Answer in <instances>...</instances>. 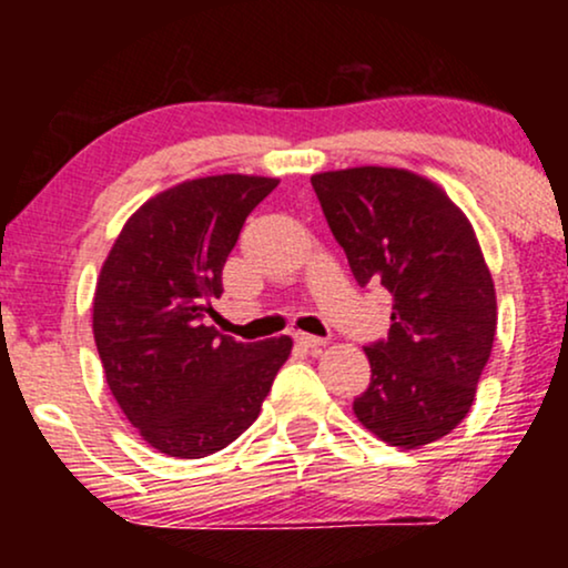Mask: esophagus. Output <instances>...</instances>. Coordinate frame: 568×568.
<instances>
[{
    "label": "esophagus",
    "instance_id": "34e87169",
    "mask_svg": "<svg viewBox=\"0 0 568 568\" xmlns=\"http://www.w3.org/2000/svg\"><path fill=\"white\" fill-rule=\"evenodd\" d=\"M296 342L304 344L306 349L317 352L321 347H325V338L323 336H312V334H296Z\"/></svg>",
    "mask_w": 568,
    "mask_h": 568
}]
</instances>
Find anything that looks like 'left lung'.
I'll list each match as a JSON object with an SVG mask.
<instances>
[{"mask_svg":"<svg viewBox=\"0 0 568 568\" xmlns=\"http://www.w3.org/2000/svg\"><path fill=\"white\" fill-rule=\"evenodd\" d=\"M312 189L361 288L393 298L389 334L366 344L371 384L352 403L389 446L416 448L459 425L497 331V296L470 221L422 175L349 168Z\"/></svg>","mask_w":568,"mask_h":568,"instance_id":"left-lung-1","label":"left lung"}]
</instances>
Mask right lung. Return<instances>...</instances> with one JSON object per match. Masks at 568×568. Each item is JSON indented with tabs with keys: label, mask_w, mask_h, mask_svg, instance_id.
<instances>
[{
	"label": "right lung",
	"mask_w": 568,
	"mask_h": 568,
	"mask_svg": "<svg viewBox=\"0 0 568 568\" xmlns=\"http://www.w3.org/2000/svg\"><path fill=\"white\" fill-rule=\"evenodd\" d=\"M275 179L207 175L130 216L103 262L93 334L122 414L158 452L202 459L256 422L291 336L237 342L205 325L240 230Z\"/></svg>",
	"instance_id": "1"
}]
</instances>
